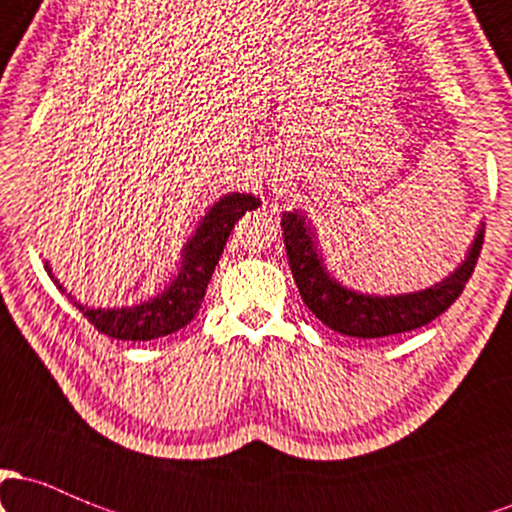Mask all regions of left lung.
Segmentation results:
<instances>
[{"instance_id": "8db88e82", "label": "left lung", "mask_w": 512, "mask_h": 512, "mask_svg": "<svg viewBox=\"0 0 512 512\" xmlns=\"http://www.w3.org/2000/svg\"><path fill=\"white\" fill-rule=\"evenodd\" d=\"M281 228H284L291 274L301 291L303 303L313 310L322 325L358 339L390 337V334L416 330V327H424L436 320L462 293L464 284L474 272L481 243H484V223H481L464 260L438 284L421 291L378 296V293L349 289L327 272L325 260L317 252L313 228L301 211H284Z\"/></svg>"}]
</instances>
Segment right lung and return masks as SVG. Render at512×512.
I'll return each instance as SVG.
<instances>
[{
	"mask_svg": "<svg viewBox=\"0 0 512 512\" xmlns=\"http://www.w3.org/2000/svg\"><path fill=\"white\" fill-rule=\"evenodd\" d=\"M260 204V197H255L252 192H228V195L216 199L197 221L192 236L182 245L178 262H175L178 267H175V274L170 276L168 284L142 303L122 305V308L84 305L57 281L48 260H45V269H48L57 289L67 293L69 301L84 313V317H88V322L98 332L113 339H122V342H149V339L166 337V334L178 332L195 320L233 226L240 216H245V211L257 209Z\"/></svg>",
	"mask_w": 512,
	"mask_h": 512,
	"instance_id": "obj_1",
	"label": "right lung"
}]
</instances>
